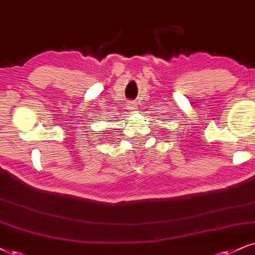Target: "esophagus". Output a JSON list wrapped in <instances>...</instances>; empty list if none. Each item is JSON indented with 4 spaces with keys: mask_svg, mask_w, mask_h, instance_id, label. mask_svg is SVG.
<instances>
[{
    "mask_svg": "<svg viewBox=\"0 0 255 255\" xmlns=\"http://www.w3.org/2000/svg\"><path fill=\"white\" fill-rule=\"evenodd\" d=\"M135 107H136V104L134 102L128 103V109H129V110H134V109H135Z\"/></svg>",
    "mask_w": 255,
    "mask_h": 255,
    "instance_id": "1",
    "label": "esophagus"
}]
</instances>
